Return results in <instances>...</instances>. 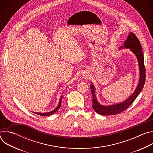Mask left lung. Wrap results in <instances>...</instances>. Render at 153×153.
Listing matches in <instances>:
<instances>
[{
  "label": "left lung",
  "mask_w": 153,
  "mask_h": 153,
  "mask_svg": "<svg viewBox=\"0 0 153 153\" xmlns=\"http://www.w3.org/2000/svg\"><path fill=\"white\" fill-rule=\"evenodd\" d=\"M124 47L129 48L131 51L134 53L137 58L140 70V80L138 86L133 94L125 102L110 106H103L98 103L94 94V87L91 83L90 88L93 95V108L97 114L100 115H115L125 111L133 103L143 88L146 77L143 54L140 42L134 33L131 32L129 33V35L128 36L127 39L124 43ZM121 48H123V47H121Z\"/></svg>",
  "instance_id": "8db88e82"
}]
</instances>
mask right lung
Listing matches in <instances>:
<instances>
[{"mask_svg": "<svg viewBox=\"0 0 153 153\" xmlns=\"http://www.w3.org/2000/svg\"><path fill=\"white\" fill-rule=\"evenodd\" d=\"M62 96L60 97V100H59V104H58V105H57V106L54 109V110H53L52 111H50V112H48V113H36V114H38V115H40V116H50V115H51V114H54V113H55L59 109V108L61 106V100H62Z\"/></svg>", "mask_w": 153, "mask_h": 153, "instance_id": "1", "label": "right lung"}]
</instances>
